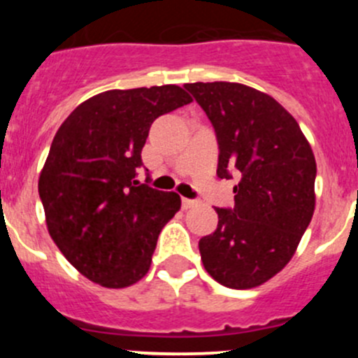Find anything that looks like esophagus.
<instances>
[{"mask_svg": "<svg viewBox=\"0 0 358 358\" xmlns=\"http://www.w3.org/2000/svg\"><path fill=\"white\" fill-rule=\"evenodd\" d=\"M182 206H183V209H190V208H194V206H197V201H194V199H185V197H183V199H182Z\"/></svg>", "mask_w": 358, "mask_h": 358, "instance_id": "esophagus-1", "label": "esophagus"}]
</instances>
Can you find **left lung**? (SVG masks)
Returning a JSON list of instances; mask_svg holds the SVG:
<instances>
[{"instance_id":"8db88e82","label":"left lung","mask_w":358,"mask_h":358,"mask_svg":"<svg viewBox=\"0 0 358 358\" xmlns=\"http://www.w3.org/2000/svg\"><path fill=\"white\" fill-rule=\"evenodd\" d=\"M213 122L218 176H241L234 209L199 241L206 272L225 287L251 289L280 272L315 211L317 164L296 119L266 93L241 83H187Z\"/></svg>"}]
</instances>
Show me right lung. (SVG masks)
Here are the masks:
<instances>
[{
    "label": "right lung",
    "mask_w": 358,
    "mask_h": 358,
    "mask_svg": "<svg viewBox=\"0 0 358 358\" xmlns=\"http://www.w3.org/2000/svg\"><path fill=\"white\" fill-rule=\"evenodd\" d=\"M190 102L176 85L109 90L79 103L57 131L39 197L50 237L92 282L122 289L149 272L182 199L140 185L136 169L154 119Z\"/></svg>",
    "instance_id": "obj_1"
}]
</instances>
